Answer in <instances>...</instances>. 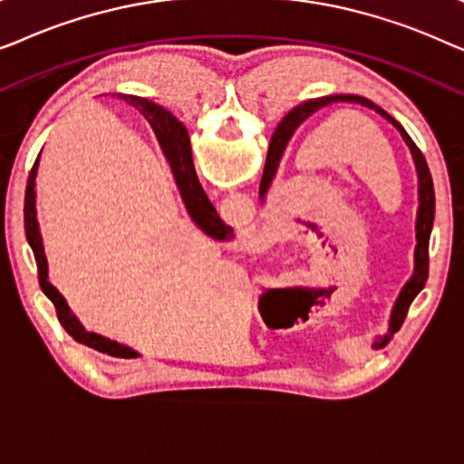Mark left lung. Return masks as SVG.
<instances>
[{"instance_id": "8db88e82", "label": "left lung", "mask_w": 464, "mask_h": 464, "mask_svg": "<svg viewBox=\"0 0 464 464\" xmlns=\"http://www.w3.org/2000/svg\"><path fill=\"white\" fill-rule=\"evenodd\" d=\"M332 103H359L363 107H370V110L378 111L380 116L389 120V122L395 126V129L401 132L403 141L408 143V148L411 151V158H414V164H416V173H418V218H416V251H414V275L408 283H405V287L401 289V294H399L395 306H392V313H391V323H389V334L384 335L382 340H378L376 348L384 346L386 342H389L392 335L399 332V327L403 325L405 321V314H408V308L410 304L414 302V297L420 294L424 283H427V276H429V238H430V230H433V219H435V189H433V179H430V170L427 167V160H424L422 151L416 148V143L411 141V137L408 132L403 130V126L397 122L395 118L389 116L382 107H378L376 103H372L370 99L365 97H357V94H329V97H321V99H313V101H306V103L297 105L295 110H291L287 116L281 120V124H278V129L275 130V135H272V141H270V148H268V158H266V167H264V175H262V183H259V194H262V198L268 192L272 179H275V173L278 169V160H281L285 148H287L291 135H294L297 126H300L304 120L313 116L314 111H319L321 107L325 105H332Z\"/></svg>"}]
</instances>
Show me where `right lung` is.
Listing matches in <instances>:
<instances>
[{"mask_svg":"<svg viewBox=\"0 0 464 464\" xmlns=\"http://www.w3.org/2000/svg\"><path fill=\"white\" fill-rule=\"evenodd\" d=\"M120 99H124L129 105L137 107V110L145 116V120H148L151 129H154L158 141H160L162 150H164V156H167L170 169H173V175H175L177 188H179L183 205H186L189 218L194 219V224L198 226L202 232L208 234V237H213L218 240L232 238V227L226 226L224 221L219 219L218 211H215V207L211 205V200L207 198L205 189H202V186H200L198 177H196L192 150H189V137H188L186 126H183L179 120L173 116V113L167 111L160 105L151 103V101H148V99L132 97V94H120ZM37 164H40V156H37L34 169H31L29 179H27V189H24V232H27V240H29L31 249H34L42 291L48 295V300L54 304L56 316H59L61 325L65 327V332L72 335L75 342L91 346L99 353L111 354V357H124V359L137 357V353L130 351L129 346H122V344H118V342L107 340L99 334L86 332V329L80 325V321L72 314L65 297H63L59 291L53 287V285H50L46 253H44L40 226H37V218H35Z\"/></svg>","mask_w":464,"mask_h":464,"instance_id":"1","label":"right lung"}]
</instances>
